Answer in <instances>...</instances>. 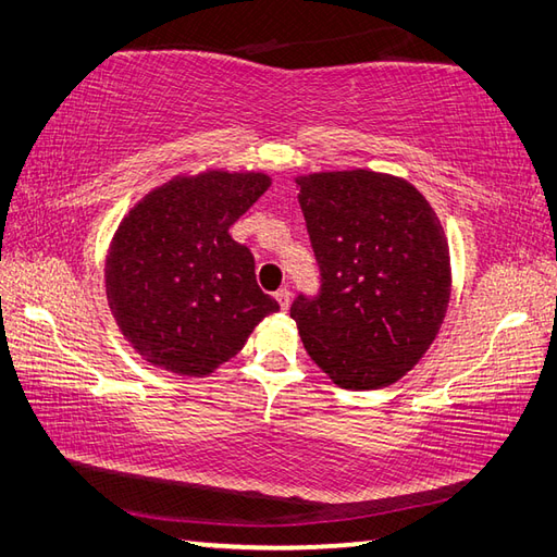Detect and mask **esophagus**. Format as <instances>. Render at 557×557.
<instances>
[{
	"label": "esophagus",
	"instance_id": "esophagus-1",
	"mask_svg": "<svg viewBox=\"0 0 557 557\" xmlns=\"http://www.w3.org/2000/svg\"><path fill=\"white\" fill-rule=\"evenodd\" d=\"M274 298L278 300L281 310H288V307H290V290H288V288H278V290L274 293Z\"/></svg>",
	"mask_w": 557,
	"mask_h": 557
}]
</instances>
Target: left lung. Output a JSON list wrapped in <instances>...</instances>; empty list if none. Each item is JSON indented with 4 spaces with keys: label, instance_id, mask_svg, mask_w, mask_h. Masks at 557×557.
Segmentation results:
<instances>
[{
    "label": "left lung",
    "instance_id": "1",
    "mask_svg": "<svg viewBox=\"0 0 557 557\" xmlns=\"http://www.w3.org/2000/svg\"><path fill=\"white\" fill-rule=\"evenodd\" d=\"M319 264L317 295L290 305L305 350L348 391L405 376L434 343L450 300V255L414 185L374 171L300 176Z\"/></svg>",
    "mask_w": 557,
    "mask_h": 557
}]
</instances>
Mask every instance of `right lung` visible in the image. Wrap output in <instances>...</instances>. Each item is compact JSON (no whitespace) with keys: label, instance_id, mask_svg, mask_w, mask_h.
Here are the masks:
<instances>
[{"label":"right lung","instance_id":"1","mask_svg":"<svg viewBox=\"0 0 557 557\" xmlns=\"http://www.w3.org/2000/svg\"><path fill=\"white\" fill-rule=\"evenodd\" d=\"M269 185L264 174L178 176L121 221L107 255V300L147 362L205 376L278 312L257 286L252 252L228 233Z\"/></svg>","mask_w":557,"mask_h":557}]
</instances>
